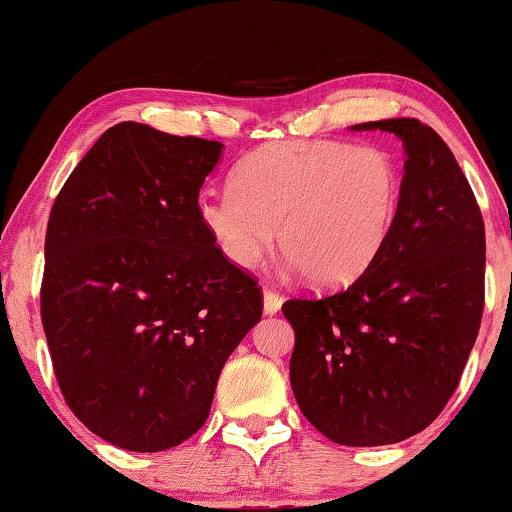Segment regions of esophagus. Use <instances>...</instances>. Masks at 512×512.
Instances as JSON below:
<instances>
[{
    "label": "esophagus",
    "instance_id": "34e87169",
    "mask_svg": "<svg viewBox=\"0 0 512 512\" xmlns=\"http://www.w3.org/2000/svg\"><path fill=\"white\" fill-rule=\"evenodd\" d=\"M281 301H284V298H281L279 291L264 289V313H267V315H276V313H279Z\"/></svg>",
    "mask_w": 512,
    "mask_h": 512
}]
</instances>
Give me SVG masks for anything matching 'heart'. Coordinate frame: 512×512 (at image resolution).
I'll use <instances>...</instances> for the list:
<instances>
[{"label": "heart", "instance_id": "obj_1", "mask_svg": "<svg viewBox=\"0 0 512 512\" xmlns=\"http://www.w3.org/2000/svg\"><path fill=\"white\" fill-rule=\"evenodd\" d=\"M402 173L380 146L264 144L233 170V187L204 190L197 216L228 262L248 269L274 245L315 286L366 274L395 228Z\"/></svg>", "mask_w": 512, "mask_h": 512}]
</instances>
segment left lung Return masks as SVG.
Returning <instances> with one entry per match:
<instances>
[{"label":"left lung","mask_w":512,"mask_h":512,"mask_svg":"<svg viewBox=\"0 0 512 512\" xmlns=\"http://www.w3.org/2000/svg\"><path fill=\"white\" fill-rule=\"evenodd\" d=\"M356 129L402 139V207L366 274L281 305L296 332L291 387L305 419L351 448L416 436L460 385L484 313L486 233L472 187L436 129L414 117Z\"/></svg>","instance_id":"obj_1"}]
</instances>
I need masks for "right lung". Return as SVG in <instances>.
Here are the masks:
<instances>
[{"instance_id":"obj_1","label":"right lung","mask_w":512,"mask_h":512,"mask_svg":"<svg viewBox=\"0 0 512 512\" xmlns=\"http://www.w3.org/2000/svg\"><path fill=\"white\" fill-rule=\"evenodd\" d=\"M221 149L120 122L52 204L40 284L52 370L76 419L117 448L195 436L223 363L262 317L257 279L197 216Z\"/></svg>"}]
</instances>
